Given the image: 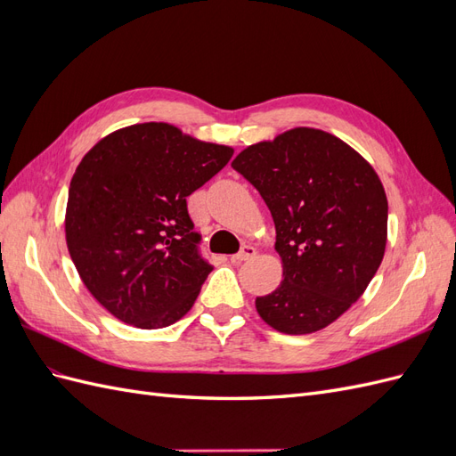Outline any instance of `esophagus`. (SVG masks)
I'll return each instance as SVG.
<instances>
[{
	"label": "esophagus",
	"mask_w": 456,
	"mask_h": 456,
	"mask_svg": "<svg viewBox=\"0 0 456 456\" xmlns=\"http://www.w3.org/2000/svg\"><path fill=\"white\" fill-rule=\"evenodd\" d=\"M256 255V249L253 245H243L241 247V251L240 253H236L232 256V260L233 262H243V260H249V258H253Z\"/></svg>",
	"instance_id": "obj_1"
}]
</instances>
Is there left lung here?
Returning a JSON list of instances; mask_svg holds the SVG:
<instances>
[{
	"label": "left lung",
	"mask_w": 456,
	"mask_h": 456,
	"mask_svg": "<svg viewBox=\"0 0 456 456\" xmlns=\"http://www.w3.org/2000/svg\"><path fill=\"white\" fill-rule=\"evenodd\" d=\"M232 167L266 201L283 260V283L256 297V312L285 335L333 323L384 256L388 201L375 169L337 136L308 127L245 148Z\"/></svg>",
	"instance_id": "1"
}]
</instances>
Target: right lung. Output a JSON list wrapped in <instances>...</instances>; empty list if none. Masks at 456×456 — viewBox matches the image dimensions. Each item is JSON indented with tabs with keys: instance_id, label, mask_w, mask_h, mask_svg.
I'll list each match as a JSON object with an SVG mask.
<instances>
[{
	"instance_id": "obj_1",
	"label": "right lung",
	"mask_w": 456,
	"mask_h": 456,
	"mask_svg": "<svg viewBox=\"0 0 456 456\" xmlns=\"http://www.w3.org/2000/svg\"><path fill=\"white\" fill-rule=\"evenodd\" d=\"M232 154L151 121L108 134L77 165L68 251L89 293L123 323L161 329L194 306L213 265L186 198Z\"/></svg>"
}]
</instances>
